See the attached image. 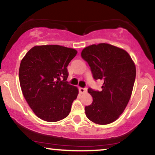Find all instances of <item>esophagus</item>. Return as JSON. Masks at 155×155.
I'll use <instances>...</instances> for the list:
<instances>
[{
	"mask_svg": "<svg viewBox=\"0 0 155 155\" xmlns=\"http://www.w3.org/2000/svg\"><path fill=\"white\" fill-rule=\"evenodd\" d=\"M79 92L80 93H85V92H87V88H83V87H79Z\"/></svg>",
	"mask_w": 155,
	"mask_h": 155,
	"instance_id": "esophagus-1",
	"label": "esophagus"
}]
</instances>
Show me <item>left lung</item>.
Returning <instances> with one entry per match:
<instances>
[{
	"label": "left lung",
	"mask_w": 155,
	"mask_h": 155,
	"mask_svg": "<svg viewBox=\"0 0 155 155\" xmlns=\"http://www.w3.org/2000/svg\"><path fill=\"white\" fill-rule=\"evenodd\" d=\"M81 58L90 65L94 79L104 81L101 91L88 89L93 101L85 106L86 116L96 124L111 123L128 104L136 79V65L127 51L105 43L84 48Z\"/></svg>",
	"instance_id": "1"
}]
</instances>
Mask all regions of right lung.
Instances as JSON below:
<instances>
[{"mask_svg": "<svg viewBox=\"0 0 155 155\" xmlns=\"http://www.w3.org/2000/svg\"><path fill=\"white\" fill-rule=\"evenodd\" d=\"M77 54L59 45L35 46L20 63L19 78L25 98L35 114L47 122H57L70 113L78 89L69 84L67 66Z\"/></svg>", "mask_w": 155, "mask_h": 155, "instance_id": "right-lung-1", "label": "right lung"}]
</instances>
